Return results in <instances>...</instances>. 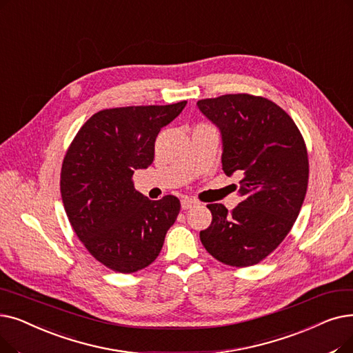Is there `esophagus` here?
<instances>
[{
  "label": "esophagus",
  "instance_id": "1",
  "mask_svg": "<svg viewBox=\"0 0 353 353\" xmlns=\"http://www.w3.org/2000/svg\"><path fill=\"white\" fill-rule=\"evenodd\" d=\"M197 205V201H194V199H190V197H183L181 199V209H190L192 206H196Z\"/></svg>",
  "mask_w": 353,
  "mask_h": 353
}]
</instances>
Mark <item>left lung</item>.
<instances>
[{
	"instance_id": "8db88e82",
	"label": "left lung",
	"mask_w": 353,
	"mask_h": 353,
	"mask_svg": "<svg viewBox=\"0 0 353 353\" xmlns=\"http://www.w3.org/2000/svg\"><path fill=\"white\" fill-rule=\"evenodd\" d=\"M222 134V168L239 172L241 203H210L212 223L201 231L206 251L231 267L261 263L284 241L304 202L307 148L296 122L277 103L250 94L197 101Z\"/></svg>"
}]
</instances>
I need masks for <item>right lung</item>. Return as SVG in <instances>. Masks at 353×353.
<instances>
[{"label": "right lung", "mask_w": 353, "mask_h": 353, "mask_svg": "<svg viewBox=\"0 0 353 353\" xmlns=\"http://www.w3.org/2000/svg\"><path fill=\"white\" fill-rule=\"evenodd\" d=\"M188 101L102 110L70 143L60 172L68 219L89 254L112 271L131 274L159 256L180 212L167 194L150 201L134 188L132 174L154 160L160 130Z\"/></svg>", "instance_id": "add662e5"}]
</instances>
